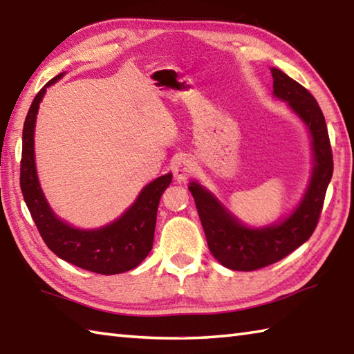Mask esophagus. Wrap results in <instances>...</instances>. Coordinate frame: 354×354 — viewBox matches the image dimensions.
I'll list each match as a JSON object with an SVG mask.
<instances>
[{
	"label": "esophagus",
	"instance_id": "esophagus-1",
	"mask_svg": "<svg viewBox=\"0 0 354 354\" xmlns=\"http://www.w3.org/2000/svg\"><path fill=\"white\" fill-rule=\"evenodd\" d=\"M174 177L178 180V182H185L187 177H191L196 171V162L192 160L189 157H182L174 163Z\"/></svg>",
	"mask_w": 354,
	"mask_h": 354
}]
</instances>
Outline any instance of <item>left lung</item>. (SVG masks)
Listing matches in <instances>:
<instances>
[{
  "label": "left lung",
  "instance_id": "left-lung-1",
  "mask_svg": "<svg viewBox=\"0 0 354 354\" xmlns=\"http://www.w3.org/2000/svg\"><path fill=\"white\" fill-rule=\"evenodd\" d=\"M272 77L273 95L287 100L310 129L315 169L297 211L279 225L263 229L243 226L206 189L198 183H191L189 191L196 200L209 250L225 268L232 270L250 272L266 268L304 244L318 226L327 186L333 176L330 137L316 99L307 88L278 68H272Z\"/></svg>",
  "mask_w": 354,
  "mask_h": 354
}]
</instances>
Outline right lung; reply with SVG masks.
I'll use <instances>...</instances> for the list:
<instances>
[{
    "mask_svg": "<svg viewBox=\"0 0 354 354\" xmlns=\"http://www.w3.org/2000/svg\"><path fill=\"white\" fill-rule=\"evenodd\" d=\"M61 76L62 73L42 86L28 108L23 129V154L19 168L21 191L42 240L55 255L77 268L100 275L124 273L137 268L153 249L158 201L171 183L172 176H162L147 185L136 203L119 220L102 229H75L56 218L42 196L36 177L33 133L36 114L46 88Z\"/></svg>",
    "mask_w": 354,
    "mask_h": 354,
    "instance_id": "1",
    "label": "right lung"
}]
</instances>
